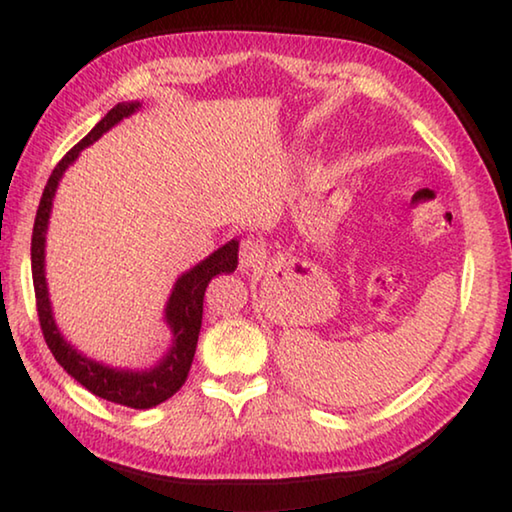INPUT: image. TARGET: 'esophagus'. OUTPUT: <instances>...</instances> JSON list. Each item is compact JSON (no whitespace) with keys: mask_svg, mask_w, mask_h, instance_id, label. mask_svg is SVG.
Segmentation results:
<instances>
[{"mask_svg":"<svg viewBox=\"0 0 512 512\" xmlns=\"http://www.w3.org/2000/svg\"><path fill=\"white\" fill-rule=\"evenodd\" d=\"M266 262V248L262 241H257L255 237H248L244 244L239 248V264L246 271H253V268H259Z\"/></svg>","mask_w":512,"mask_h":512,"instance_id":"obj_1","label":"esophagus"}]
</instances>
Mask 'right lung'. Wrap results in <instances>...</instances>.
I'll return each mask as SVG.
<instances>
[{
    "label": "right lung",
    "mask_w": 512,
    "mask_h": 512,
    "mask_svg": "<svg viewBox=\"0 0 512 512\" xmlns=\"http://www.w3.org/2000/svg\"><path fill=\"white\" fill-rule=\"evenodd\" d=\"M142 108L140 101H121L115 108L108 110L92 131L83 137V140L67 151L63 160L56 164L47 180L45 192H42L36 223H33V237H31V273H33V289H36V302H38V318L42 334L49 345L51 354L56 361L72 375L81 386L88 388L90 393L103 400L115 402L121 406H131V409H153V406L169 400L171 395L180 391L185 384L192 368L198 332H201L203 323V298L207 284L212 277L221 273H232L239 264V241L232 239L228 244L214 250L210 257L198 262L194 268H189L173 284L171 296L164 307V323H167L171 332L169 350L162 354V359L153 363L151 368L144 370H131V368H115L106 366V363L94 361L85 357L69 343L63 332H60L54 318V309H51L49 289H47V275H45V244H47V228L51 207H54V196L60 178H63L65 169L74 164L85 146H90L99 140L103 133H108L112 126H117L121 119L131 117L133 112Z\"/></svg>",
    "instance_id": "add662e5"
}]
</instances>
